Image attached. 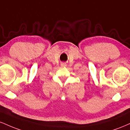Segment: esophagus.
<instances>
[{
    "instance_id": "esophagus-1",
    "label": "esophagus",
    "mask_w": 130,
    "mask_h": 130,
    "mask_svg": "<svg viewBox=\"0 0 130 130\" xmlns=\"http://www.w3.org/2000/svg\"><path fill=\"white\" fill-rule=\"evenodd\" d=\"M60 65H61V67H65L67 66V64H66V63H65V62H62V63H61Z\"/></svg>"
}]
</instances>
